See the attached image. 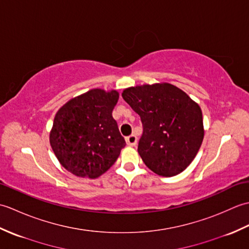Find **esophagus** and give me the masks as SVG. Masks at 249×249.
Segmentation results:
<instances>
[{
	"instance_id": "1",
	"label": "esophagus",
	"mask_w": 249,
	"mask_h": 249,
	"mask_svg": "<svg viewBox=\"0 0 249 249\" xmlns=\"http://www.w3.org/2000/svg\"><path fill=\"white\" fill-rule=\"evenodd\" d=\"M137 140L138 139H137V137L135 135H130L126 138V142H127V144L129 146H135L137 144Z\"/></svg>"
}]
</instances>
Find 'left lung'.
Masks as SVG:
<instances>
[{"label":"left lung","instance_id":"left-lung-1","mask_svg":"<svg viewBox=\"0 0 249 249\" xmlns=\"http://www.w3.org/2000/svg\"><path fill=\"white\" fill-rule=\"evenodd\" d=\"M122 97L141 119L143 133L138 153L146 167L161 177L185 170L204 136L199 106L169 83L126 89Z\"/></svg>","mask_w":249,"mask_h":249}]
</instances>
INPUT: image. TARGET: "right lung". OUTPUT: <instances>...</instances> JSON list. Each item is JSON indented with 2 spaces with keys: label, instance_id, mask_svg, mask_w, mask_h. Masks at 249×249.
Segmentation results:
<instances>
[{
  "label": "right lung",
  "instance_id": "add662e5",
  "mask_svg": "<svg viewBox=\"0 0 249 249\" xmlns=\"http://www.w3.org/2000/svg\"><path fill=\"white\" fill-rule=\"evenodd\" d=\"M119 93L94 89L57 111L50 144L61 165L80 178H96L118 160L126 145L112 110Z\"/></svg>",
  "mask_w": 249,
  "mask_h": 249
}]
</instances>
